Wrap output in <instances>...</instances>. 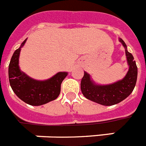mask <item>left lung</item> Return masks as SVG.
<instances>
[{"label":"left lung","instance_id":"1","mask_svg":"<svg viewBox=\"0 0 146 146\" xmlns=\"http://www.w3.org/2000/svg\"><path fill=\"white\" fill-rule=\"evenodd\" d=\"M125 48L127 65V73L123 79L109 84H98L92 79L90 74L84 72L80 82V89L83 95L94 102L102 106H113L117 104L128 97L133 90L137 80V66L133 55L127 50V45L121 38H119Z\"/></svg>","mask_w":146,"mask_h":146}]
</instances>
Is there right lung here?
Masks as SVG:
<instances>
[{"label":"right lung","instance_id":"1","mask_svg":"<svg viewBox=\"0 0 146 146\" xmlns=\"http://www.w3.org/2000/svg\"><path fill=\"white\" fill-rule=\"evenodd\" d=\"M27 38L13 54L9 65V81L10 87L17 96L23 102L31 106H38L56 100L59 96L62 80L68 72H59L52 78L44 80H35L21 71L19 59L21 48Z\"/></svg>","mask_w":146,"mask_h":146}]
</instances>
